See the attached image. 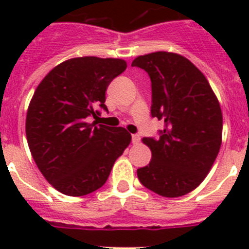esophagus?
<instances>
[{
    "mask_svg": "<svg viewBox=\"0 0 249 249\" xmlns=\"http://www.w3.org/2000/svg\"><path fill=\"white\" fill-rule=\"evenodd\" d=\"M140 136L138 135H132V143L133 144H137V143H140Z\"/></svg>",
    "mask_w": 249,
    "mask_h": 249,
    "instance_id": "obj_1",
    "label": "esophagus"
}]
</instances>
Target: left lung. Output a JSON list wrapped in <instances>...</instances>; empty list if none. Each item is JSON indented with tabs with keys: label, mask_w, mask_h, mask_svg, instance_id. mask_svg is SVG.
Instances as JSON below:
<instances>
[{
	"label": "left lung",
	"mask_w": 249,
	"mask_h": 249,
	"mask_svg": "<svg viewBox=\"0 0 249 249\" xmlns=\"http://www.w3.org/2000/svg\"><path fill=\"white\" fill-rule=\"evenodd\" d=\"M132 66L148 73L152 117L164 121L158 140H142L152 160L137 169L138 179L157 195L181 197L202 183L217 158L221 106L204 74L181 54L160 51L138 56Z\"/></svg>",
	"instance_id": "8db88e82"
}]
</instances>
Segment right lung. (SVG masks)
Segmentation results:
<instances>
[{
  "label": "right lung",
  "mask_w": 249,
  "mask_h": 249,
  "mask_svg": "<svg viewBox=\"0 0 249 249\" xmlns=\"http://www.w3.org/2000/svg\"><path fill=\"white\" fill-rule=\"evenodd\" d=\"M127 68L120 58L67 59L37 86L26 117L31 155L43 177L72 197L101 188L114 162L131 143L123 127L89 123L107 109L106 89Z\"/></svg>",
  "instance_id": "obj_1"
}]
</instances>
